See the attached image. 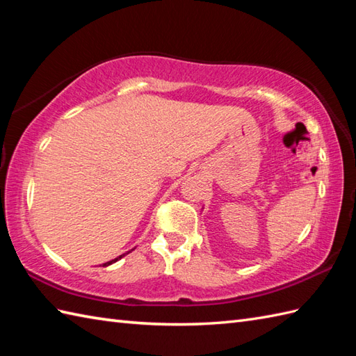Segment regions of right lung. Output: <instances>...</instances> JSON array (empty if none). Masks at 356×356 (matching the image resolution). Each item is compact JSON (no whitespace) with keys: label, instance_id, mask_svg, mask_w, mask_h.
<instances>
[{"label":"right lung","instance_id":"add662e5","mask_svg":"<svg viewBox=\"0 0 356 356\" xmlns=\"http://www.w3.org/2000/svg\"><path fill=\"white\" fill-rule=\"evenodd\" d=\"M123 256H124V254H122V256H118V257H117V259H114V260H109V262H106V264H104V266H108V265H111V264H114V262H117V260H118V259H122V257H123Z\"/></svg>","mask_w":356,"mask_h":356}]
</instances>
